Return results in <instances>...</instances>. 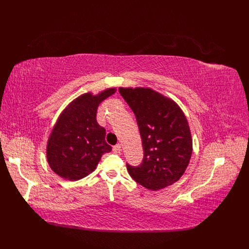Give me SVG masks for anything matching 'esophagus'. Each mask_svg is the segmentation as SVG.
<instances>
[{"instance_id": "1", "label": "esophagus", "mask_w": 249, "mask_h": 249, "mask_svg": "<svg viewBox=\"0 0 249 249\" xmlns=\"http://www.w3.org/2000/svg\"><path fill=\"white\" fill-rule=\"evenodd\" d=\"M113 151H114L115 153L121 152V144H119V143H118V144H116V145L113 147Z\"/></svg>"}]
</instances>
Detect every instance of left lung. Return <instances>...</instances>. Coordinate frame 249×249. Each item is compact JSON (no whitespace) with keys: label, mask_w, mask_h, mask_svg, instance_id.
Returning <instances> with one entry per match:
<instances>
[{"label":"left lung","mask_w":249,"mask_h":249,"mask_svg":"<svg viewBox=\"0 0 249 249\" xmlns=\"http://www.w3.org/2000/svg\"><path fill=\"white\" fill-rule=\"evenodd\" d=\"M135 114L144 155L139 166L127 163L131 178L158 191L178 181L186 172L193 140L187 118L178 105L149 88H120Z\"/></svg>","instance_id":"obj_1"}]
</instances>
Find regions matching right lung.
<instances>
[{"mask_svg":"<svg viewBox=\"0 0 249 249\" xmlns=\"http://www.w3.org/2000/svg\"><path fill=\"white\" fill-rule=\"evenodd\" d=\"M115 93L116 89L110 88L98 95L83 94L61 112L46 146L47 162L57 176L81 179L95 171L104 153L112 150L105 140L106 130L96 117L99 105Z\"/></svg>","mask_w":249,"mask_h":249,"instance_id":"obj_1","label":"right lung"}]
</instances>
